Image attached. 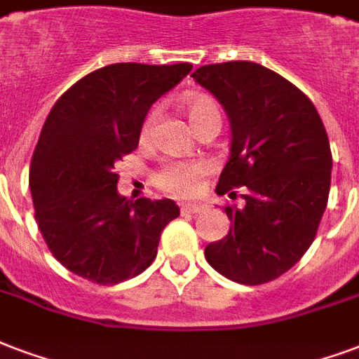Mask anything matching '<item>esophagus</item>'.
Wrapping results in <instances>:
<instances>
[{
  "label": "esophagus",
  "mask_w": 359,
  "mask_h": 359,
  "mask_svg": "<svg viewBox=\"0 0 359 359\" xmlns=\"http://www.w3.org/2000/svg\"><path fill=\"white\" fill-rule=\"evenodd\" d=\"M182 214H191V215H196L201 214L204 206L202 204H182Z\"/></svg>",
  "instance_id": "esophagus-1"
}]
</instances>
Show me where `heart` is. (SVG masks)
<instances>
[{
    "label": "heart",
    "mask_w": 359,
    "mask_h": 359,
    "mask_svg": "<svg viewBox=\"0 0 359 359\" xmlns=\"http://www.w3.org/2000/svg\"><path fill=\"white\" fill-rule=\"evenodd\" d=\"M191 125L198 134L208 126H221V109L219 104L208 94H191L183 102ZM157 118V109H151L140 128V140L147 142ZM212 164L202 158H191V161H168L163 163L153 172V183L158 189L176 198H189L201 191L204 180L210 176Z\"/></svg>",
    "instance_id": "1"
}]
</instances>
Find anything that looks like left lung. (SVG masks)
<instances>
[{
  "label": "left lung",
  "instance_id": "1",
  "mask_svg": "<svg viewBox=\"0 0 359 359\" xmlns=\"http://www.w3.org/2000/svg\"><path fill=\"white\" fill-rule=\"evenodd\" d=\"M225 107L233 144L215 191L233 223L225 238L204 250L225 278L266 284L287 272L316 238L331 185L327 132L311 98L255 62L208 64L193 74Z\"/></svg>",
  "mask_w": 359,
  "mask_h": 359
}]
</instances>
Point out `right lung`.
<instances>
[{"instance_id":"obj_1","label":"right lung","mask_w":359,"mask_h":359,"mask_svg":"<svg viewBox=\"0 0 359 359\" xmlns=\"http://www.w3.org/2000/svg\"><path fill=\"white\" fill-rule=\"evenodd\" d=\"M189 62L94 69L48 111L29 166L36 221L67 271L94 284L134 278L157 257L176 202L118 196L115 164L138 147L145 115L189 74Z\"/></svg>"}]
</instances>
